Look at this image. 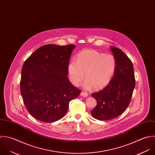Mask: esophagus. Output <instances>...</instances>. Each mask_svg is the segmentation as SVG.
I'll return each instance as SVG.
<instances>
[{"instance_id": "34e87169", "label": "esophagus", "mask_w": 155, "mask_h": 155, "mask_svg": "<svg viewBox=\"0 0 155 155\" xmlns=\"http://www.w3.org/2000/svg\"><path fill=\"white\" fill-rule=\"evenodd\" d=\"M81 96L84 97H87L88 96V93H87L86 92H84V91H82L81 93Z\"/></svg>"}]
</instances>
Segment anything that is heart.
<instances>
[{
	"mask_svg": "<svg viewBox=\"0 0 155 155\" xmlns=\"http://www.w3.org/2000/svg\"><path fill=\"white\" fill-rule=\"evenodd\" d=\"M116 68V60L110 54H104L94 50L80 52L76 61H71L68 67L71 82L78 86L84 78L85 89L101 90L106 87L111 81Z\"/></svg>",
	"mask_w": 155,
	"mask_h": 155,
	"instance_id": "1",
	"label": "heart"
}]
</instances>
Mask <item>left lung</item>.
Returning a JSON list of instances; mask_svg holds the SVG:
<instances>
[{"instance_id":"obj_1","label":"left lung","mask_w":155,"mask_h":155,"mask_svg":"<svg viewBox=\"0 0 155 155\" xmlns=\"http://www.w3.org/2000/svg\"><path fill=\"white\" fill-rule=\"evenodd\" d=\"M116 60V68L109 84L91 96L97 106L91 111L93 117L109 120L121 114L128 107L135 86L133 64L127 56L116 47L110 48Z\"/></svg>"}]
</instances>
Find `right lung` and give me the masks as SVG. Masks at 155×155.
<instances>
[{
	"label": "right lung",
	"mask_w": 155,
	"mask_h": 155,
	"mask_svg": "<svg viewBox=\"0 0 155 155\" xmlns=\"http://www.w3.org/2000/svg\"><path fill=\"white\" fill-rule=\"evenodd\" d=\"M73 45H44L24 62L20 93L25 105L35 118L51 123L67 113L69 102L81 91L70 82L68 62Z\"/></svg>",
	"instance_id": "add662e5"
}]
</instances>
